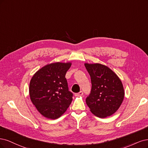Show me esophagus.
Wrapping results in <instances>:
<instances>
[{
  "instance_id": "obj_1",
  "label": "esophagus",
  "mask_w": 148,
  "mask_h": 148,
  "mask_svg": "<svg viewBox=\"0 0 148 148\" xmlns=\"http://www.w3.org/2000/svg\"><path fill=\"white\" fill-rule=\"evenodd\" d=\"M82 95H83V92L82 91H80L79 93H75V96H82Z\"/></svg>"
}]
</instances>
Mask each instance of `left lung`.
Returning <instances> with one entry per match:
<instances>
[{
  "label": "left lung",
  "instance_id": "1",
  "mask_svg": "<svg viewBox=\"0 0 148 148\" xmlns=\"http://www.w3.org/2000/svg\"><path fill=\"white\" fill-rule=\"evenodd\" d=\"M90 75L92 89L86 103L94 115L104 118L115 113L124 98L121 80L113 71L101 64L85 63Z\"/></svg>",
  "mask_w": 148,
  "mask_h": 148
}]
</instances>
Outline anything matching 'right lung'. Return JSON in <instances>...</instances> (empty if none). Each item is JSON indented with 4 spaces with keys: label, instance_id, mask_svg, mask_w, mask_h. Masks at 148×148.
I'll return each instance as SVG.
<instances>
[{
    "label": "right lung",
    "instance_id": "right-lung-1",
    "mask_svg": "<svg viewBox=\"0 0 148 148\" xmlns=\"http://www.w3.org/2000/svg\"><path fill=\"white\" fill-rule=\"evenodd\" d=\"M71 63H55L42 68L29 84L32 103L42 116L56 119L67 110L73 93L69 91L65 75Z\"/></svg>",
    "mask_w": 148,
    "mask_h": 148
}]
</instances>
